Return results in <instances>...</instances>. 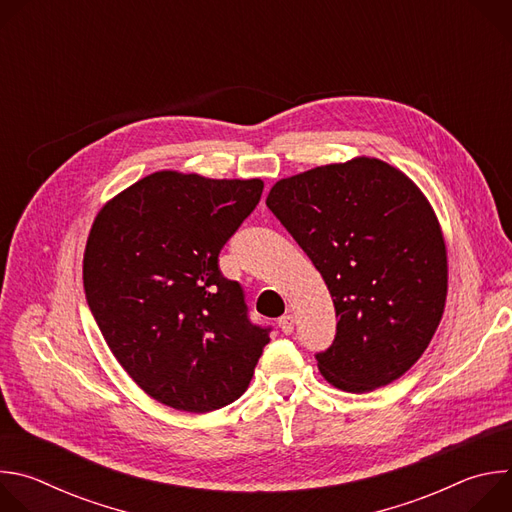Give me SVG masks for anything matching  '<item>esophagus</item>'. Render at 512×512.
Returning <instances> with one entry per match:
<instances>
[{
    "instance_id": "34e87169",
    "label": "esophagus",
    "mask_w": 512,
    "mask_h": 512,
    "mask_svg": "<svg viewBox=\"0 0 512 512\" xmlns=\"http://www.w3.org/2000/svg\"><path fill=\"white\" fill-rule=\"evenodd\" d=\"M277 324H279V328H281L283 334H291V332H294V316H291V314L281 316V318L277 320Z\"/></svg>"
}]
</instances>
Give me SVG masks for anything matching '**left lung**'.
<instances>
[{
  "instance_id": "obj_1",
  "label": "left lung",
  "mask_w": 512,
  "mask_h": 512,
  "mask_svg": "<svg viewBox=\"0 0 512 512\" xmlns=\"http://www.w3.org/2000/svg\"><path fill=\"white\" fill-rule=\"evenodd\" d=\"M269 210L322 273L336 336L316 354L324 379L369 393L405 375L440 326L448 253L421 190L377 158L279 180Z\"/></svg>"
}]
</instances>
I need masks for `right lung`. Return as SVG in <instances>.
<instances>
[{"label": "right lung", "mask_w": 512, "mask_h": 512, "mask_svg": "<svg viewBox=\"0 0 512 512\" xmlns=\"http://www.w3.org/2000/svg\"><path fill=\"white\" fill-rule=\"evenodd\" d=\"M263 182L172 170L135 182L97 214L83 283L127 375L156 401L208 413L239 399L269 342L218 253L259 204Z\"/></svg>", "instance_id": "obj_1"}]
</instances>
